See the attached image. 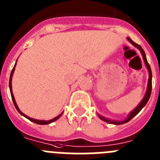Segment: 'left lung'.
<instances>
[{
	"instance_id": "8db88e82",
	"label": "left lung",
	"mask_w": 160,
	"mask_h": 160,
	"mask_svg": "<svg viewBox=\"0 0 160 160\" xmlns=\"http://www.w3.org/2000/svg\"><path fill=\"white\" fill-rule=\"evenodd\" d=\"M128 40H129V42H130L131 43H132V45H133L134 46H136V47H137V48L139 49V50H141V53H142V56H143V58H144V63H145L146 66H147L148 69V72H149V78H148V89H147V92H146V94H145V96L144 97V98H143V100L141 101V103L139 104L138 106L137 107V108L134 109L133 110H132V112H131L130 114H129V117L125 119V120L124 121H122V122H116V121H111V120H109V119H107L105 118L102 117V116L98 115V117L100 118L101 119H102V121H104V122H108V123H110V124H115V125H122V124H124V123H126V122H129V121L131 120V119L133 117H135L136 115H137V114H138L139 112L141 111V110H142L143 107H144V106L146 105V103L148 102V101L149 98H150V95H151V93H152V70H151V67L150 65H149L148 62L147 61V58H146V55H145V53H144V50H143L142 48H141V46H140V45L137 44L136 42H134L132 40H131L129 38H127Z\"/></svg>"
}]
</instances>
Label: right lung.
Listing matches in <instances>:
<instances>
[{
  "label": "right lung",
  "instance_id": "1",
  "mask_svg": "<svg viewBox=\"0 0 160 160\" xmlns=\"http://www.w3.org/2000/svg\"><path fill=\"white\" fill-rule=\"evenodd\" d=\"M15 66H16V64H15L14 67H13L12 70V72H11V75H10V79H9V88H10V92H11L12 99L13 103H14V105H15V107H16V110H18V112H19V114H22V115H23V116H24L25 118H28V119H29L30 121H31V122H35V123H36V124H39V125H47V124H50V123H51V122H54V121L58 120V119L59 118L61 117V116H62V114H60V115H58V117H56V118H54L52 119V120H50V121H40V120H36V119L31 118H29V117H28V116L25 115L24 114H23V113H22V112L20 111V110H19V107H17V104H16V101H15L14 96H13V94H12V74H13V72H14Z\"/></svg>",
  "mask_w": 160,
  "mask_h": 160
}]
</instances>
